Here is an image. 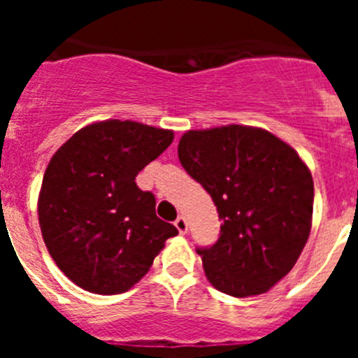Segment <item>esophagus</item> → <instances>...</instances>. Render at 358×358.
Returning a JSON list of instances; mask_svg holds the SVG:
<instances>
[{
  "label": "esophagus",
  "instance_id": "obj_1",
  "mask_svg": "<svg viewBox=\"0 0 358 358\" xmlns=\"http://www.w3.org/2000/svg\"><path fill=\"white\" fill-rule=\"evenodd\" d=\"M173 226L177 227V231H179V233H181V235H185L186 231H188V222H186V218L182 217H177L176 218V222H173Z\"/></svg>",
  "mask_w": 358,
  "mask_h": 358
}]
</instances>
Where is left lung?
I'll return each mask as SVG.
<instances>
[{"label": "left lung", "instance_id": "8db88e82", "mask_svg": "<svg viewBox=\"0 0 358 358\" xmlns=\"http://www.w3.org/2000/svg\"><path fill=\"white\" fill-rule=\"evenodd\" d=\"M177 154L222 220L217 242L197 248L210 283L235 297L267 292L290 273L308 240V166L285 141L245 125L185 132Z\"/></svg>", "mask_w": 358, "mask_h": 358}]
</instances>
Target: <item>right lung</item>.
Masks as SVG:
<instances>
[{
	"label": "right lung",
	"instance_id": "obj_1",
	"mask_svg": "<svg viewBox=\"0 0 358 358\" xmlns=\"http://www.w3.org/2000/svg\"><path fill=\"white\" fill-rule=\"evenodd\" d=\"M173 132L138 122L91 123L53 154L41 186L39 226L57 267L80 289L127 292L179 231L156 215L136 176Z\"/></svg>",
	"mask_w": 358,
	"mask_h": 358
}]
</instances>
